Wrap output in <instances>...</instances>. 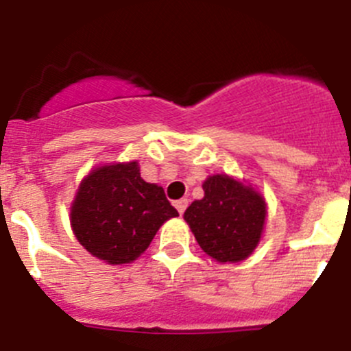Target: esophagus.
Listing matches in <instances>:
<instances>
[{
	"instance_id": "obj_1",
	"label": "esophagus",
	"mask_w": 351,
	"mask_h": 351,
	"mask_svg": "<svg viewBox=\"0 0 351 351\" xmlns=\"http://www.w3.org/2000/svg\"><path fill=\"white\" fill-rule=\"evenodd\" d=\"M187 204H189V201H187V197H182V199L176 201V203H174V206L177 208V211H179V213H180V215H182V213H184V211H186Z\"/></svg>"
}]
</instances>
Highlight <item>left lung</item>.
I'll use <instances>...</instances> for the list:
<instances>
[{"label": "left lung", "instance_id": "8db88e82", "mask_svg": "<svg viewBox=\"0 0 351 351\" xmlns=\"http://www.w3.org/2000/svg\"><path fill=\"white\" fill-rule=\"evenodd\" d=\"M203 191V199L193 201L184 213L199 247L218 263L249 258L265 228L261 194L223 174L208 177Z\"/></svg>", "mask_w": 351, "mask_h": 351}]
</instances>
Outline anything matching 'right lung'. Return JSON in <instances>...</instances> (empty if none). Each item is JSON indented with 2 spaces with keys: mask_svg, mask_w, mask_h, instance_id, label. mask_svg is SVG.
<instances>
[{
  "mask_svg": "<svg viewBox=\"0 0 351 351\" xmlns=\"http://www.w3.org/2000/svg\"><path fill=\"white\" fill-rule=\"evenodd\" d=\"M179 217L164 189L145 182L138 162L102 165L82 180L71 206L80 244L107 265H126L147 251L158 228Z\"/></svg>",
  "mask_w": 351,
  "mask_h": 351,
  "instance_id": "obj_1",
  "label": "right lung"
}]
</instances>
